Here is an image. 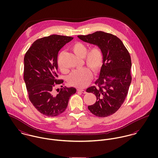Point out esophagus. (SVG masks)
<instances>
[{
    "label": "esophagus",
    "mask_w": 158,
    "mask_h": 158,
    "mask_svg": "<svg viewBox=\"0 0 158 158\" xmlns=\"http://www.w3.org/2000/svg\"><path fill=\"white\" fill-rule=\"evenodd\" d=\"M77 90H78V91H79V92H81V93H83V94H86V90H83V89H77Z\"/></svg>",
    "instance_id": "34e87169"
}]
</instances>
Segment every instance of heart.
<instances>
[{"instance_id": "obj_1", "label": "heart", "mask_w": 158, "mask_h": 158, "mask_svg": "<svg viewBox=\"0 0 158 158\" xmlns=\"http://www.w3.org/2000/svg\"><path fill=\"white\" fill-rule=\"evenodd\" d=\"M72 51L77 56L84 58L85 63L95 72L102 67L103 62V53L102 49L97 46H92L87 52V47L85 44L77 42L71 45ZM63 52H61L58 58V65L63 72L67 71L64 67L62 58ZM92 78V73L89 68H84L73 71L68 78V83L70 86L83 88L89 85Z\"/></svg>"}]
</instances>
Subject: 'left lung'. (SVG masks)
Instances as JSON below:
<instances>
[{"label":"left lung","instance_id":"left-lung-1","mask_svg":"<svg viewBox=\"0 0 158 158\" xmlns=\"http://www.w3.org/2000/svg\"><path fill=\"white\" fill-rule=\"evenodd\" d=\"M81 40L97 45L103 53V63L99 78L86 89L97 97L88 109L94 115L105 117L115 113L128 94L131 82L130 55L122 41L116 36L104 31L79 35Z\"/></svg>","mask_w":158,"mask_h":158}]
</instances>
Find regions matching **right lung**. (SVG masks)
<instances>
[{"label": "right lung", "instance_id": "right-lung-1", "mask_svg": "<svg viewBox=\"0 0 158 158\" xmlns=\"http://www.w3.org/2000/svg\"><path fill=\"white\" fill-rule=\"evenodd\" d=\"M73 38L52 35L35 41L24 56L23 79L28 98L40 113L48 117L57 116L68 106L75 88L54 89L63 86V80L58 79V54L60 50Z\"/></svg>", "mask_w": 158, "mask_h": 158}]
</instances>
